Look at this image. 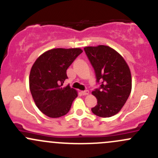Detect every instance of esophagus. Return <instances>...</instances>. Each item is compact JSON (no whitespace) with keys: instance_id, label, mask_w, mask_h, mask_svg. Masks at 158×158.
I'll use <instances>...</instances> for the list:
<instances>
[{"instance_id":"obj_1","label":"esophagus","mask_w":158,"mask_h":158,"mask_svg":"<svg viewBox=\"0 0 158 158\" xmlns=\"http://www.w3.org/2000/svg\"><path fill=\"white\" fill-rule=\"evenodd\" d=\"M81 93H82L83 95H86L89 93V92L88 90H85V91H82V92H81Z\"/></svg>"}]
</instances>
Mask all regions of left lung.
Segmentation results:
<instances>
[{
    "instance_id": "8db88e82",
    "label": "left lung",
    "mask_w": 158,
    "mask_h": 158,
    "mask_svg": "<svg viewBox=\"0 0 158 158\" xmlns=\"http://www.w3.org/2000/svg\"><path fill=\"white\" fill-rule=\"evenodd\" d=\"M84 50L99 84V88L92 92L97 98L92 111L99 117H111L122 109L130 95V69L123 57L108 46L87 47Z\"/></svg>"
}]
</instances>
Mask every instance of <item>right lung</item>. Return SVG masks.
Here are the masks:
<instances>
[{
    "mask_svg": "<svg viewBox=\"0 0 158 158\" xmlns=\"http://www.w3.org/2000/svg\"><path fill=\"white\" fill-rule=\"evenodd\" d=\"M82 50L79 48L52 49L43 53L32 66L29 83L35 104L44 114L60 118L69 112L77 92L69 85L66 70Z\"/></svg>",
    "mask_w": 158,
    "mask_h": 158,
    "instance_id": "obj_1",
    "label": "right lung"
}]
</instances>
